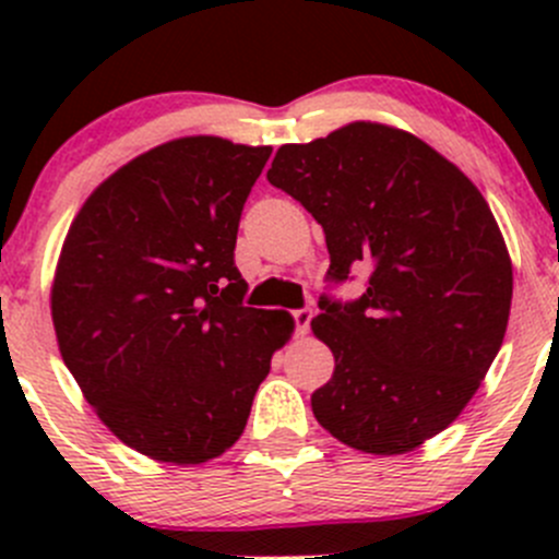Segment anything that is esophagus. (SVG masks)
<instances>
[{
    "label": "esophagus",
    "instance_id": "esophagus-1",
    "mask_svg": "<svg viewBox=\"0 0 559 559\" xmlns=\"http://www.w3.org/2000/svg\"><path fill=\"white\" fill-rule=\"evenodd\" d=\"M292 319H295V332L302 337L308 332V326H311L313 308H297V311H292Z\"/></svg>",
    "mask_w": 559,
    "mask_h": 559
}]
</instances>
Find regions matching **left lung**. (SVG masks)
Instances as JSON below:
<instances>
[{"label": "left lung", "mask_w": 559, "mask_h": 559, "mask_svg": "<svg viewBox=\"0 0 559 559\" xmlns=\"http://www.w3.org/2000/svg\"><path fill=\"white\" fill-rule=\"evenodd\" d=\"M267 180L321 224L326 278L370 267L359 300L319 297L311 330L335 370L311 394L316 421L359 452H414L503 346L514 273L487 200L425 140L373 121L281 145Z\"/></svg>", "instance_id": "left-lung-1"}]
</instances>
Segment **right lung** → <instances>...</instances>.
Here are the masks:
<instances>
[{
	"mask_svg": "<svg viewBox=\"0 0 559 559\" xmlns=\"http://www.w3.org/2000/svg\"><path fill=\"white\" fill-rule=\"evenodd\" d=\"M270 145L197 134L145 151L78 211L50 289L56 341L83 397L134 452L175 465L243 436L286 311L243 306V205Z\"/></svg>",
	"mask_w": 559,
	"mask_h": 559,
	"instance_id": "add662e5",
	"label": "right lung"
}]
</instances>
